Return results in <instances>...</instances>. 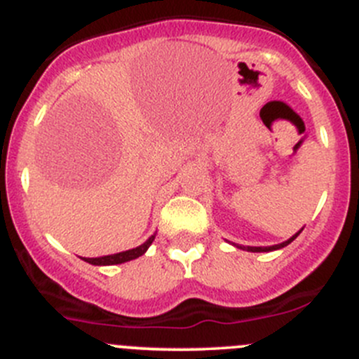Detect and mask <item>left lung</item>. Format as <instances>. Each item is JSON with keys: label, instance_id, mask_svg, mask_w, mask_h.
Here are the masks:
<instances>
[{"label": "left lung", "instance_id": "1", "mask_svg": "<svg viewBox=\"0 0 359 359\" xmlns=\"http://www.w3.org/2000/svg\"><path fill=\"white\" fill-rule=\"evenodd\" d=\"M298 233H300V231H298ZM298 233H297V235L293 236V238H290V240H287V242L279 243V245H272V247H243V249L250 250V252H266V250H276V249H280V247H286L287 243L293 242V240L297 238V236H298Z\"/></svg>", "mask_w": 359, "mask_h": 359}]
</instances>
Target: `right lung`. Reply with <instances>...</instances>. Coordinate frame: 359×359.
Here are the masks:
<instances>
[{"instance_id":"1","label":"right lung","mask_w":359,"mask_h":359,"mask_svg":"<svg viewBox=\"0 0 359 359\" xmlns=\"http://www.w3.org/2000/svg\"><path fill=\"white\" fill-rule=\"evenodd\" d=\"M156 235H152L151 238L147 240L145 243H142L140 247H137V249H131V250H124V252H119V254H112V256H103V257H82L83 261H87V263L91 264H98V266H102V264H119V263H126V261H131L135 259V257L142 256V254L145 252V250L149 249V245L152 243V240H154Z\"/></svg>"}]
</instances>
